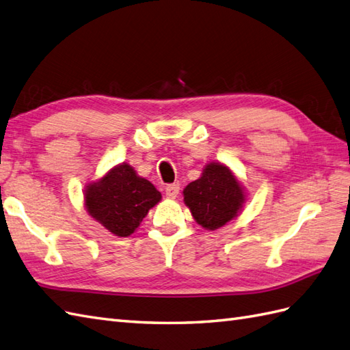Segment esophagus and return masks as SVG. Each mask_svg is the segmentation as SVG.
I'll return each instance as SVG.
<instances>
[{
	"label": "esophagus",
	"instance_id": "34e87169",
	"mask_svg": "<svg viewBox=\"0 0 350 350\" xmlns=\"http://www.w3.org/2000/svg\"><path fill=\"white\" fill-rule=\"evenodd\" d=\"M178 191H180V186L173 183V185H167L165 186V195L168 198H176Z\"/></svg>",
	"mask_w": 350,
	"mask_h": 350
}]
</instances>
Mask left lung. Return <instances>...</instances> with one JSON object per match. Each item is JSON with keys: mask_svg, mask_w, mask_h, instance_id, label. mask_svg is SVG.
I'll return each instance as SVG.
<instances>
[{"mask_svg": "<svg viewBox=\"0 0 350 350\" xmlns=\"http://www.w3.org/2000/svg\"><path fill=\"white\" fill-rule=\"evenodd\" d=\"M183 201L198 225L215 231L239 216L246 202V192L228 167L208 162L201 177L183 189Z\"/></svg>", "mask_w": 350, "mask_h": 350, "instance_id": "8db88e82", "label": "left lung"}]
</instances>
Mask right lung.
I'll use <instances>...</instances> for the list:
<instances>
[{
    "mask_svg": "<svg viewBox=\"0 0 350 350\" xmlns=\"http://www.w3.org/2000/svg\"><path fill=\"white\" fill-rule=\"evenodd\" d=\"M83 195L89 216L118 237L131 235L162 198L155 186L126 162L88 183Z\"/></svg>",
    "mask_w": 350,
    "mask_h": 350,
    "instance_id": "right-lung-1",
    "label": "right lung"
}]
</instances>
